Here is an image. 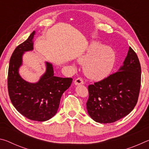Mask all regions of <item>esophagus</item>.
Listing matches in <instances>:
<instances>
[{
	"instance_id": "34e87169",
	"label": "esophagus",
	"mask_w": 149,
	"mask_h": 149,
	"mask_svg": "<svg viewBox=\"0 0 149 149\" xmlns=\"http://www.w3.org/2000/svg\"><path fill=\"white\" fill-rule=\"evenodd\" d=\"M84 84V80H83L82 78H81V77L77 78V79H75V80L74 81V84H75V85H83Z\"/></svg>"
}]
</instances>
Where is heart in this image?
Listing matches in <instances>:
<instances>
[{"label": "heart", "mask_w": 149, "mask_h": 149, "mask_svg": "<svg viewBox=\"0 0 149 149\" xmlns=\"http://www.w3.org/2000/svg\"><path fill=\"white\" fill-rule=\"evenodd\" d=\"M116 58V52L112 47L93 41L85 53L78 58V62L84 64V72L88 77L100 80L109 75L114 66Z\"/></svg>", "instance_id": "1"}]
</instances>
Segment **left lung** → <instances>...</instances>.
<instances>
[{"mask_svg": "<svg viewBox=\"0 0 149 149\" xmlns=\"http://www.w3.org/2000/svg\"><path fill=\"white\" fill-rule=\"evenodd\" d=\"M141 72L137 55L130 47L117 72L88 87L86 104L90 117L97 122L110 123L129 114L138 100Z\"/></svg>", "mask_w": 149, "mask_h": 149, "instance_id": "8db88e82", "label": "left lung"}]
</instances>
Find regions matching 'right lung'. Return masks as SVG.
<instances>
[{
    "label": "right lung",
    "mask_w": 149,
    "mask_h": 149,
    "mask_svg": "<svg viewBox=\"0 0 149 149\" xmlns=\"http://www.w3.org/2000/svg\"><path fill=\"white\" fill-rule=\"evenodd\" d=\"M33 31L26 41L18 45L10 60L8 89L14 107L28 119L38 122L49 120L56 114L63 93L70 87L72 78L54 75L53 66L46 62V71L36 83L24 80L19 74L25 52L33 50Z\"/></svg>",
    "instance_id": "add662e5"
}]
</instances>
